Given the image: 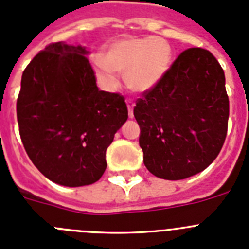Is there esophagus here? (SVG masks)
<instances>
[{
    "mask_svg": "<svg viewBox=\"0 0 249 249\" xmlns=\"http://www.w3.org/2000/svg\"><path fill=\"white\" fill-rule=\"evenodd\" d=\"M126 104H127V107H128V116H129V118H132V117H133L134 102L132 101L131 99H127V100H126Z\"/></svg>",
    "mask_w": 249,
    "mask_h": 249,
    "instance_id": "34e87169",
    "label": "esophagus"
}]
</instances>
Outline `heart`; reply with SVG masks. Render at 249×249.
<instances>
[{
    "label": "heart",
    "mask_w": 249,
    "mask_h": 249,
    "mask_svg": "<svg viewBox=\"0 0 249 249\" xmlns=\"http://www.w3.org/2000/svg\"><path fill=\"white\" fill-rule=\"evenodd\" d=\"M91 61L105 88L117 85V71L126 72L129 89L143 92L154 88L169 71L173 50L160 36H127L109 43L102 56L93 55Z\"/></svg>",
    "instance_id": "obj_1"
}]
</instances>
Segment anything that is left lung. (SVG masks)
Returning <instances> with one entry per match:
<instances>
[{
	"label": "left lung",
	"instance_id": "8db88e82",
	"mask_svg": "<svg viewBox=\"0 0 249 249\" xmlns=\"http://www.w3.org/2000/svg\"><path fill=\"white\" fill-rule=\"evenodd\" d=\"M140 145L147 169L180 180L206 169L218 156L229 127L225 72L209 50L189 48L165 76L136 101Z\"/></svg>",
	"mask_w": 249,
	"mask_h": 249
}]
</instances>
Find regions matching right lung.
Masks as SVG:
<instances>
[{
    "label": "right lung",
    "mask_w": 249,
    "mask_h": 249,
    "mask_svg": "<svg viewBox=\"0 0 249 249\" xmlns=\"http://www.w3.org/2000/svg\"><path fill=\"white\" fill-rule=\"evenodd\" d=\"M85 48L52 43L24 69L17 99L19 136L32 163L64 186L90 185L128 118L124 97L99 90Z\"/></svg>",
    "instance_id": "obj_1"
}]
</instances>
